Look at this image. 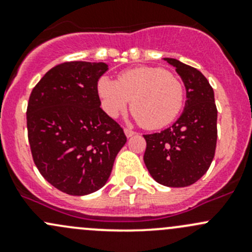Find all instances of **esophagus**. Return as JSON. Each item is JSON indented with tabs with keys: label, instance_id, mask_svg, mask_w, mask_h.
I'll return each mask as SVG.
<instances>
[{
	"label": "esophagus",
	"instance_id": "1",
	"mask_svg": "<svg viewBox=\"0 0 252 252\" xmlns=\"http://www.w3.org/2000/svg\"><path fill=\"white\" fill-rule=\"evenodd\" d=\"M124 133H126V135L128 136V138H130V136H133L134 134H135V131L131 130V129L129 128H124Z\"/></svg>",
	"mask_w": 252,
	"mask_h": 252
}]
</instances>
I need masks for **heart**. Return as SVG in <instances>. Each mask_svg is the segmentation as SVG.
Returning <instances> with one entry per match:
<instances>
[{
  "instance_id": "b5f03b06",
  "label": "heart",
  "mask_w": 252,
  "mask_h": 252,
  "mask_svg": "<svg viewBox=\"0 0 252 252\" xmlns=\"http://www.w3.org/2000/svg\"><path fill=\"white\" fill-rule=\"evenodd\" d=\"M97 91L102 108L116 118L131 100L130 110L146 129L168 126L184 102V86L173 73L158 67H139L121 73L117 80L101 77Z\"/></svg>"
}]
</instances>
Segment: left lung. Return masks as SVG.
Segmentation results:
<instances>
[{
	"label": "left lung",
	"mask_w": 252,
	"mask_h": 252,
	"mask_svg": "<svg viewBox=\"0 0 252 252\" xmlns=\"http://www.w3.org/2000/svg\"><path fill=\"white\" fill-rule=\"evenodd\" d=\"M184 81L187 102L182 116L161 133L146 134L144 162L157 183L189 187L210 168L217 144V107L212 86L196 68L164 58Z\"/></svg>",
	"instance_id": "8db88e82"
}]
</instances>
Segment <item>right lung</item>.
Masks as SVG:
<instances>
[{"label":"right lung","instance_id":"add662e5","mask_svg":"<svg viewBox=\"0 0 252 252\" xmlns=\"http://www.w3.org/2000/svg\"><path fill=\"white\" fill-rule=\"evenodd\" d=\"M107 69L103 62H63L30 94L27 128L32 159L42 177L68 195L102 188L126 142L122 126L100 107L97 81Z\"/></svg>","mask_w":252,"mask_h":252}]
</instances>
